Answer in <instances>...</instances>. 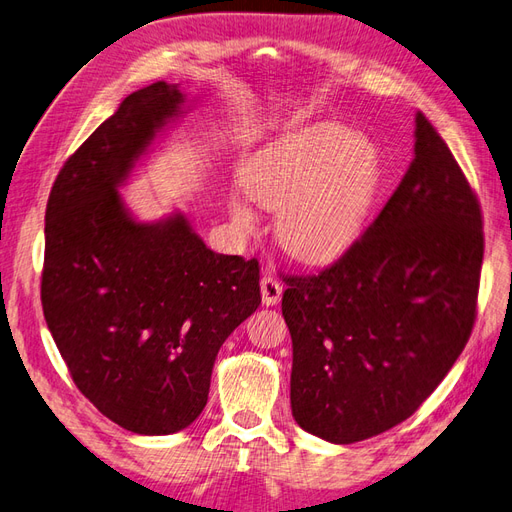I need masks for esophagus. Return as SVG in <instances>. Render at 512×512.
<instances>
[{
	"instance_id": "1",
	"label": "esophagus",
	"mask_w": 512,
	"mask_h": 512,
	"mask_svg": "<svg viewBox=\"0 0 512 512\" xmlns=\"http://www.w3.org/2000/svg\"><path fill=\"white\" fill-rule=\"evenodd\" d=\"M282 284L271 275H265L260 280V292H262V303L265 305H277L282 301Z\"/></svg>"
}]
</instances>
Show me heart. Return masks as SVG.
Listing matches in <instances>:
<instances>
[{
  "label": "heart",
  "instance_id": "b5f03b06",
  "mask_svg": "<svg viewBox=\"0 0 512 512\" xmlns=\"http://www.w3.org/2000/svg\"><path fill=\"white\" fill-rule=\"evenodd\" d=\"M376 175V151L365 138L339 126H314L260 151L243 188L256 205L277 211L275 235L290 256L331 262L359 239ZM228 209L239 228L254 226L243 196H232Z\"/></svg>",
  "mask_w": 512,
  "mask_h": 512
}]
</instances>
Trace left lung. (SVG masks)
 I'll return each mask as SVG.
<instances>
[{
  "label": "left lung",
  "mask_w": 512,
  "mask_h": 512,
  "mask_svg": "<svg viewBox=\"0 0 512 512\" xmlns=\"http://www.w3.org/2000/svg\"><path fill=\"white\" fill-rule=\"evenodd\" d=\"M483 243L476 194L416 113L414 158L374 224L329 269L286 277L299 427L352 444L412 416L468 344Z\"/></svg>",
  "instance_id": "obj_1"
}]
</instances>
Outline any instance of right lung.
Here are the masks:
<instances>
[{
	"instance_id": "right-lung-1",
	"label": "right lung",
	"mask_w": 512,
	"mask_h": 512,
	"mask_svg": "<svg viewBox=\"0 0 512 512\" xmlns=\"http://www.w3.org/2000/svg\"><path fill=\"white\" fill-rule=\"evenodd\" d=\"M190 108L153 83L68 158L44 224L42 309L79 391L138 436H168L207 406L226 337L260 305L258 260L215 254L188 215L141 222L119 190Z\"/></svg>"
}]
</instances>
